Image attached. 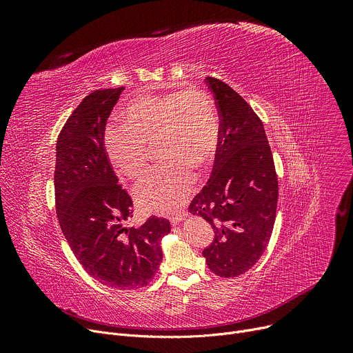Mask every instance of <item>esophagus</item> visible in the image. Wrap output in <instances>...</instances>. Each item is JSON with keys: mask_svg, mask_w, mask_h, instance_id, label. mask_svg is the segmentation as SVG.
I'll list each match as a JSON object with an SVG mask.
<instances>
[{"mask_svg": "<svg viewBox=\"0 0 353 353\" xmlns=\"http://www.w3.org/2000/svg\"><path fill=\"white\" fill-rule=\"evenodd\" d=\"M184 217H188V213H186V212H180L179 214L170 217V223H172L173 226H176V225L180 223V221H181Z\"/></svg>", "mask_w": 353, "mask_h": 353, "instance_id": "esophagus-1", "label": "esophagus"}]
</instances>
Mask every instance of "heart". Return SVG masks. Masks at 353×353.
Returning a JSON list of instances; mask_svg holds the SVG:
<instances>
[{"mask_svg": "<svg viewBox=\"0 0 353 353\" xmlns=\"http://www.w3.org/2000/svg\"><path fill=\"white\" fill-rule=\"evenodd\" d=\"M124 124L104 132L105 153L130 179L144 174L148 147L157 143L163 159L139 183L136 200L147 212L169 214L179 210L196 184L194 167L208 165L220 144V121L208 92L188 88L160 96H140L124 111Z\"/></svg>", "mask_w": 353, "mask_h": 353, "instance_id": "heart-1", "label": "heart"}]
</instances>
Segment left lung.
I'll return each mask as SVG.
<instances>
[{
    "label": "left lung",
    "instance_id": "obj_1",
    "mask_svg": "<svg viewBox=\"0 0 353 353\" xmlns=\"http://www.w3.org/2000/svg\"><path fill=\"white\" fill-rule=\"evenodd\" d=\"M206 83L219 111L220 144L212 176L189 210L213 228V242L203 250L209 269L237 277L269 245L279 186L262 120L226 83L213 77Z\"/></svg>",
    "mask_w": 353,
    "mask_h": 353
}]
</instances>
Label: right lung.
<instances>
[{
    "mask_svg": "<svg viewBox=\"0 0 353 353\" xmlns=\"http://www.w3.org/2000/svg\"><path fill=\"white\" fill-rule=\"evenodd\" d=\"M123 90L90 92L67 119L55 147L54 194L60 228L83 269L111 289L133 290L154 277L170 221L152 216L140 228L127 226L133 200L104 147L107 119Z\"/></svg>",
    "mask_w": 353,
    "mask_h": 353,
    "instance_id": "right-lung-1",
    "label": "right lung"
}]
</instances>
